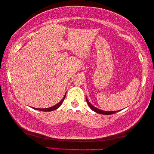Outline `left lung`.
<instances>
[{
    "label": "left lung",
    "instance_id": "left-lung-1",
    "mask_svg": "<svg viewBox=\"0 0 154 154\" xmlns=\"http://www.w3.org/2000/svg\"><path fill=\"white\" fill-rule=\"evenodd\" d=\"M86 101H87V103L88 104V106L90 107V109H92V111H94V112L96 113H100V114H103V115H111V114H113V113L118 112V111H103V110H101L100 109H97V107L94 106L93 105H92L91 103H90L86 97Z\"/></svg>",
    "mask_w": 154,
    "mask_h": 154
}]
</instances>
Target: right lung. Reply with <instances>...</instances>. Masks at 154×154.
<instances>
[{
	"label": "right lung",
	"mask_w": 154,
	"mask_h": 154,
	"mask_svg": "<svg viewBox=\"0 0 154 154\" xmlns=\"http://www.w3.org/2000/svg\"><path fill=\"white\" fill-rule=\"evenodd\" d=\"M65 97H66V94H65V95L64 96V97H63V99L62 100L60 101V102L57 103V104L54 105V106H51V107H49V108H46V109H36V108H33L34 109H35V110H38V111H54V110H56L57 109H58L59 107H60L61 105H62V104L63 103V102H64V99H65Z\"/></svg>",
	"instance_id": "right-lung-1"
}]
</instances>
